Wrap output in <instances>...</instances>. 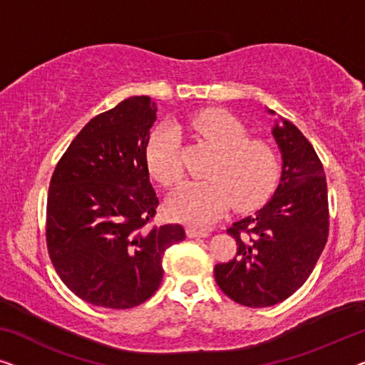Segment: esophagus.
<instances>
[{"label":"esophagus","instance_id":"esophagus-1","mask_svg":"<svg viewBox=\"0 0 365 365\" xmlns=\"http://www.w3.org/2000/svg\"><path fill=\"white\" fill-rule=\"evenodd\" d=\"M187 236L188 237H206V236H210V232L208 231H205V230H197V227H187Z\"/></svg>","mask_w":365,"mask_h":365}]
</instances>
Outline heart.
Here are the masks:
<instances>
[{
  "instance_id": "b5f03b06",
  "label": "heart",
  "mask_w": 365,
  "mask_h": 365,
  "mask_svg": "<svg viewBox=\"0 0 365 365\" xmlns=\"http://www.w3.org/2000/svg\"><path fill=\"white\" fill-rule=\"evenodd\" d=\"M182 129L210 143L217 152L206 170L208 180L187 182L173 193L168 203L173 217L206 226L231 205L236 211H249L269 198L280 173L279 154L265 140L249 138L247 128L235 114L208 108L190 114ZM145 159L150 175L162 187H175L183 177L177 130L157 128L148 143Z\"/></svg>"
}]
</instances>
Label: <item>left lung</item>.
Segmentation results:
<instances>
[{
  "mask_svg": "<svg viewBox=\"0 0 365 365\" xmlns=\"http://www.w3.org/2000/svg\"><path fill=\"white\" fill-rule=\"evenodd\" d=\"M272 134L284 160L279 187L264 208L227 227L236 255L215 267L225 295L249 308L292 297L313 272L329 232L326 175L312 143L285 119Z\"/></svg>",
  "mask_w": 365,
  "mask_h": 365,
  "instance_id": "left-lung-1",
  "label": "left lung"
}]
</instances>
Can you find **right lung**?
Listing matches in <instances>:
<instances>
[{"label": "right lung", "mask_w": 365, "mask_h": 365, "mask_svg": "<svg viewBox=\"0 0 365 365\" xmlns=\"http://www.w3.org/2000/svg\"><path fill=\"white\" fill-rule=\"evenodd\" d=\"M155 103L133 96L98 114L58 160L47 195L52 265L86 303L128 309L154 295L162 255L185 239L180 225H152L159 198L145 149Z\"/></svg>", "instance_id": "1"}]
</instances>
